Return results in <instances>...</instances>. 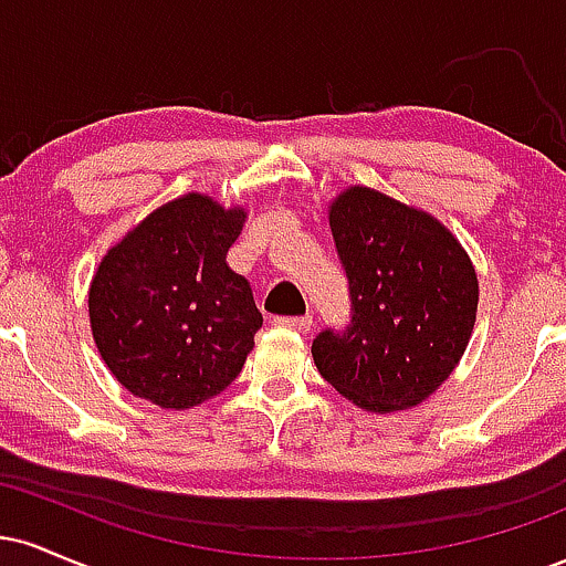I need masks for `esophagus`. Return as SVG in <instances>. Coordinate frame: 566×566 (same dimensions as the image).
<instances>
[{"instance_id":"34e87169","label":"esophagus","mask_w":566,"mask_h":566,"mask_svg":"<svg viewBox=\"0 0 566 566\" xmlns=\"http://www.w3.org/2000/svg\"><path fill=\"white\" fill-rule=\"evenodd\" d=\"M274 324L287 329H297V333H308V329L314 327V319H311V316H276Z\"/></svg>"}]
</instances>
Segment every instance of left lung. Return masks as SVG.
Here are the masks:
<instances>
[{"mask_svg":"<svg viewBox=\"0 0 566 566\" xmlns=\"http://www.w3.org/2000/svg\"><path fill=\"white\" fill-rule=\"evenodd\" d=\"M350 324L314 337V365L367 412L418 407L452 375L476 322L469 252L423 210L367 186L329 205Z\"/></svg>","mask_w":566,"mask_h":566,"instance_id":"8db88e82","label":"left lung"}]
</instances>
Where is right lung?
Returning a JSON list of instances; mask_svg holds the SVG:
<instances>
[{"mask_svg":"<svg viewBox=\"0 0 566 566\" xmlns=\"http://www.w3.org/2000/svg\"><path fill=\"white\" fill-rule=\"evenodd\" d=\"M247 212L205 193L167 201L103 255L90 284V327L133 396L191 409L231 386L263 316L229 269Z\"/></svg>","mask_w":566,"mask_h":566,"instance_id":"obj_1","label":"right lung"}]
</instances>
